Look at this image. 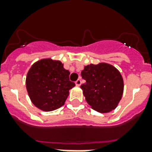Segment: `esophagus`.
Instances as JSON below:
<instances>
[{
    "label": "esophagus",
    "mask_w": 152,
    "mask_h": 152,
    "mask_svg": "<svg viewBox=\"0 0 152 152\" xmlns=\"http://www.w3.org/2000/svg\"><path fill=\"white\" fill-rule=\"evenodd\" d=\"M80 84H81V80H80V79H78V80L76 81V86H80Z\"/></svg>",
    "instance_id": "1"
}]
</instances>
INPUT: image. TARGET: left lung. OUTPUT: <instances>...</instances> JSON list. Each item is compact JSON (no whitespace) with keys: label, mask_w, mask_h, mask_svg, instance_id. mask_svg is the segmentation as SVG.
Listing matches in <instances>:
<instances>
[{"label":"left lung","mask_w":152,"mask_h":152,"mask_svg":"<svg viewBox=\"0 0 152 152\" xmlns=\"http://www.w3.org/2000/svg\"><path fill=\"white\" fill-rule=\"evenodd\" d=\"M81 76L86 83L80 88L91 108L108 113L117 107L124 89L122 76L118 69L106 63L91 64L84 67Z\"/></svg>","instance_id":"obj_1"}]
</instances>
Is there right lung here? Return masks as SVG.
Here are the masks:
<instances>
[{
  "mask_svg": "<svg viewBox=\"0 0 152 152\" xmlns=\"http://www.w3.org/2000/svg\"><path fill=\"white\" fill-rule=\"evenodd\" d=\"M69 70L59 61L40 60L28 71L26 79L27 92L34 106L44 111L60 108L76 86L69 80Z\"/></svg>",
  "mask_w": 152,
  "mask_h": 152,
  "instance_id": "obj_1",
  "label": "right lung"
}]
</instances>
